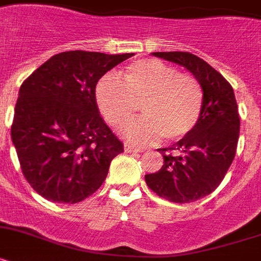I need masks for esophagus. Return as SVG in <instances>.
Returning <instances> with one entry per match:
<instances>
[{
  "label": "esophagus",
  "mask_w": 261,
  "mask_h": 261,
  "mask_svg": "<svg viewBox=\"0 0 261 261\" xmlns=\"http://www.w3.org/2000/svg\"><path fill=\"white\" fill-rule=\"evenodd\" d=\"M124 151H126V152H130V153H133V152H140V149L135 148V147L130 146V144H124Z\"/></svg>",
  "instance_id": "esophagus-1"
}]
</instances>
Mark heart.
I'll return each mask as SVG.
<instances>
[{
  "mask_svg": "<svg viewBox=\"0 0 261 261\" xmlns=\"http://www.w3.org/2000/svg\"><path fill=\"white\" fill-rule=\"evenodd\" d=\"M97 103L105 121L122 128L142 105L144 118L124 128L135 144H152L163 138L180 140L197 127L203 112V88L196 76L148 59L126 68L123 81L106 76L96 89Z\"/></svg>",
  "mask_w": 261,
  "mask_h": 261,
  "instance_id": "b5f03b06",
  "label": "heart"
}]
</instances>
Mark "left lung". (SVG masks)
<instances>
[{"mask_svg": "<svg viewBox=\"0 0 261 261\" xmlns=\"http://www.w3.org/2000/svg\"><path fill=\"white\" fill-rule=\"evenodd\" d=\"M185 67L203 88V112L197 127L174 144L158 151L164 164L146 174L153 193L176 203H189L214 192L237 153L240 118L234 89L225 77L190 52H153Z\"/></svg>", "mask_w": 261, "mask_h": 261, "instance_id": "1", "label": "left lung"}]
</instances>
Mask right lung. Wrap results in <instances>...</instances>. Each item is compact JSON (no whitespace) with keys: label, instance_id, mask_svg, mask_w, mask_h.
<instances>
[{"label":"right lung","instance_id":"1","mask_svg":"<svg viewBox=\"0 0 261 261\" xmlns=\"http://www.w3.org/2000/svg\"><path fill=\"white\" fill-rule=\"evenodd\" d=\"M131 56L65 51L23 81L11 140L36 193L52 202L76 203L102 185L123 144L99 115L96 85Z\"/></svg>","mask_w":261,"mask_h":261}]
</instances>
